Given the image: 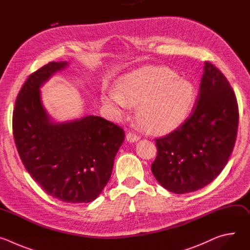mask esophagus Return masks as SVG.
<instances>
[{"label":"esophagus","instance_id":"1","mask_svg":"<svg viewBox=\"0 0 250 250\" xmlns=\"http://www.w3.org/2000/svg\"><path fill=\"white\" fill-rule=\"evenodd\" d=\"M125 138H126V140H127L128 142H135V141H138V140H139L140 136L137 135L136 133L132 132V131H128V132L126 133Z\"/></svg>","mask_w":250,"mask_h":250}]
</instances>
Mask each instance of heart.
Returning <instances> with one entry per match:
<instances>
[{
	"label": "heart",
	"mask_w": 250,
	"mask_h": 250,
	"mask_svg": "<svg viewBox=\"0 0 250 250\" xmlns=\"http://www.w3.org/2000/svg\"><path fill=\"white\" fill-rule=\"evenodd\" d=\"M196 87L166 67H147L121 77L117 90L105 89L101 100L118 118L130 104L137 105V119L154 133H168L180 127L196 103Z\"/></svg>",
	"instance_id": "1"
}]
</instances>
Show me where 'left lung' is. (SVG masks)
Returning a JSON list of instances; mask_svg holds the SVG:
<instances>
[{
	"instance_id": "left-lung-1",
	"label": "left lung",
	"mask_w": 250,
	"mask_h": 250,
	"mask_svg": "<svg viewBox=\"0 0 250 250\" xmlns=\"http://www.w3.org/2000/svg\"><path fill=\"white\" fill-rule=\"evenodd\" d=\"M237 125L238 106L232 88L216 66L205 62L191 116L180 127L155 139L157 156L151 164L155 179L175 194L204 188L228 163Z\"/></svg>"
}]
</instances>
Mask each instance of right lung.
<instances>
[{
    "label": "right lung",
    "instance_id": "right-lung-1",
    "mask_svg": "<svg viewBox=\"0 0 250 250\" xmlns=\"http://www.w3.org/2000/svg\"><path fill=\"white\" fill-rule=\"evenodd\" d=\"M68 65L50 62L27 78L17 97L13 133L25 169L48 195L90 203L110 180L125 131L98 116L62 123L51 119L40 89Z\"/></svg>",
    "mask_w": 250,
    "mask_h": 250
}]
</instances>
